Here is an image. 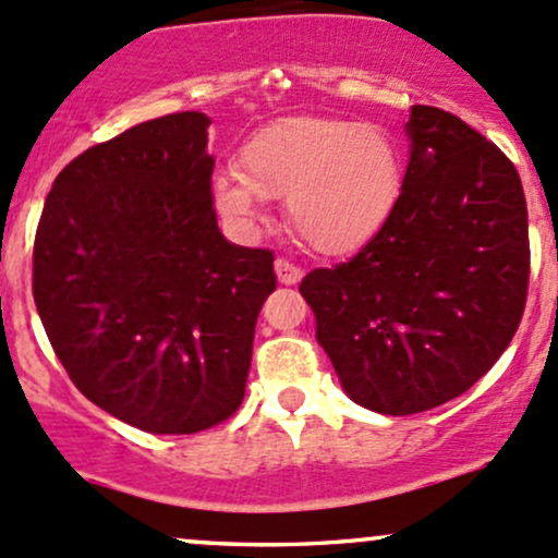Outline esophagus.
Masks as SVG:
<instances>
[{"label": "esophagus", "instance_id": "1", "mask_svg": "<svg viewBox=\"0 0 558 558\" xmlns=\"http://www.w3.org/2000/svg\"><path fill=\"white\" fill-rule=\"evenodd\" d=\"M275 275H278V280H280V283H283V286H296L299 280L304 278L302 267L291 265V262H286V259L275 262Z\"/></svg>", "mask_w": 558, "mask_h": 558}]
</instances>
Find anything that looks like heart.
Wrapping results in <instances>:
<instances>
[{"instance_id":"1","label":"heart","mask_w":558,"mask_h":558,"mask_svg":"<svg viewBox=\"0 0 558 558\" xmlns=\"http://www.w3.org/2000/svg\"><path fill=\"white\" fill-rule=\"evenodd\" d=\"M395 143L376 124L293 116L262 126L241 148V169L214 174L222 217L248 228L267 198H286L291 228L317 254H354L378 235L400 198Z\"/></svg>"}]
</instances>
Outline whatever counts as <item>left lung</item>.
I'll list each match as a JSON object with an SVG mask.
<instances>
[{"instance_id":"left-lung-1","label":"left lung","mask_w":558,"mask_h":558,"mask_svg":"<svg viewBox=\"0 0 558 558\" xmlns=\"http://www.w3.org/2000/svg\"><path fill=\"white\" fill-rule=\"evenodd\" d=\"M405 134L387 225L299 286L341 389L384 415L424 413L474 387L511 344L530 280L513 163L442 108H410Z\"/></svg>"}]
</instances>
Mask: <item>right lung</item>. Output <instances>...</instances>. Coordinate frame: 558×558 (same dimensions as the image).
<instances>
[{"label":"right lung","mask_w":558,"mask_h":558,"mask_svg":"<svg viewBox=\"0 0 558 558\" xmlns=\"http://www.w3.org/2000/svg\"><path fill=\"white\" fill-rule=\"evenodd\" d=\"M209 116L143 121L58 174L34 302L76 389L124 424L195 434L243 402L272 251L235 246L211 201Z\"/></svg>","instance_id":"add662e5"}]
</instances>
